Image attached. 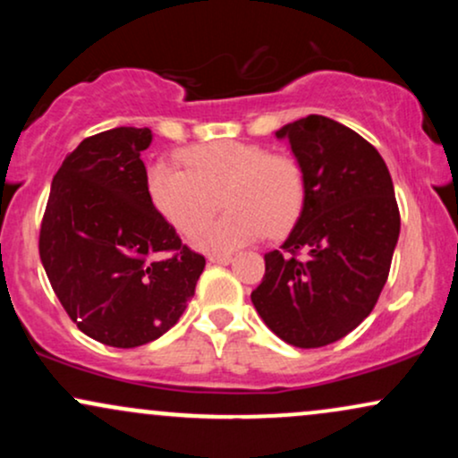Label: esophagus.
Returning a JSON list of instances; mask_svg holds the SVG:
<instances>
[{"mask_svg": "<svg viewBox=\"0 0 458 458\" xmlns=\"http://www.w3.org/2000/svg\"><path fill=\"white\" fill-rule=\"evenodd\" d=\"M230 260H233V256H228V254H213V256H208V262H213V265H228Z\"/></svg>", "mask_w": 458, "mask_h": 458, "instance_id": "obj_1", "label": "esophagus"}]
</instances>
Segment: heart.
<instances>
[{"label":"heart","mask_w":458,"mask_h":458,"mask_svg":"<svg viewBox=\"0 0 458 458\" xmlns=\"http://www.w3.org/2000/svg\"><path fill=\"white\" fill-rule=\"evenodd\" d=\"M181 161L185 170L163 161L150 163L146 189L157 211L182 234H191L212 212L214 196L220 193L226 213L199 225L191 239L208 254H228L265 233H286L306 202V172L288 152L219 140L182 150Z\"/></svg>","instance_id":"heart-1"}]
</instances>
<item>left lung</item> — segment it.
Returning a JSON list of instances; mask_svg holds the SVG:
<instances>
[{
	"mask_svg": "<svg viewBox=\"0 0 458 458\" xmlns=\"http://www.w3.org/2000/svg\"><path fill=\"white\" fill-rule=\"evenodd\" d=\"M306 172V202L280 250L265 254L251 303L299 349L344 338L377 306L401 233L386 161L353 129L308 115L277 131Z\"/></svg>",
	"mask_w": 458,
	"mask_h": 458,
	"instance_id": "8db88e82",
	"label": "left lung"
}]
</instances>
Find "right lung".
<instances>
[{
  "instance_id": "add662e5",
  "label": "right lung",
  "mask_w": 458,
  "mask_h": 458,
  "mask_svg": "<svg viewBox=\"0 0 458 458\" xmlns=\"http://www.w3.org/2000/svg\"><path fill=\"white\" fill-rule=\"evenodd\" d=\"M150 141V129L135 127L83 140L54 176L40 224V260L62 308L118 349L174 327L207 265L152 204L141 161Z\"/></svg>"
}]
</instances>
